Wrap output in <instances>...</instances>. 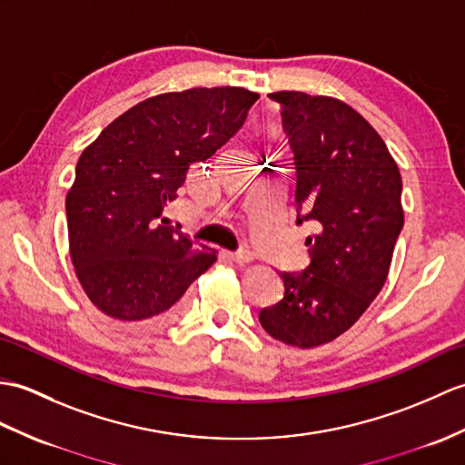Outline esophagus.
Here are the masks:
<instances>
[{"label": "esophagus", "instance_id": "obj_1", "mask_svg": "<svg viewBox=\"0 0 465 465\" xmlns=\"http://www.w3.org/2000/svg\"><path fill=\"white\" fill-rule=\"evenodd\" d=\"M228 257L232 259V262L240 263V265H245V263H252L253 262V253L250 250H242V252H230Z\"/></svg>", "mask_w": 465, "mask_h": 465}]
</instances>
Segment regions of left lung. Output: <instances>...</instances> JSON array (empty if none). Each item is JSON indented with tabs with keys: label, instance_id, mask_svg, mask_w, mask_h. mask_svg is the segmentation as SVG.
Segmentation results:
<instances>
[{
	"label": "left lung",
	"instance_id": "8db88e82",
	"mask_svg": "<svg viewBox=\"0 0 465 465\" xmlns=\"http://www.w3.org/2000/svg\"><path fill=\"white\" fill-rule=\"evenodd\" d=\"M295 160L297 223L312 222L311 263L282 273L285 293L259 322L291 347L312 349L349 331L381 293L404 225L402 178L384 140L332 96L272 93Z\"/></svg>",
	"mask_w": 465,
	"mask_h": 465
}]
</instances>
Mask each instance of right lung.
Returning a JSON list of instances; mask_svg holds the SVG:
<instances>
[{
  "label": "right lung",
  "mask_w": 465,
  "mask_h": 465,
  "mask_svg": "<svg viewBox=\"0 0 465 465\" xmlns=\"http://www.w3.org/2000/svg\"><path fill=\"white\" fill-rule=\"evenodd\" d=\"M259 99L242 86L164 93L134 104L83 150L64 200L69 250L91 303L136 329L166 325L215 262L162 212L193 162L243 126Z\"/></svg>",
  "instance_id": "1"
}]
</instances>
